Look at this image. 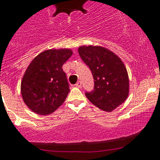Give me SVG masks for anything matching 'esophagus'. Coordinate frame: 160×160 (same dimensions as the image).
Returning <instances> with one entry per match:
<instances>
[{"label": "esophagus", "instance_id": "34e87169", "mask_svg": "<svg viewBox=\"0 0 160 160\" xmlns=\"http://www.w3.org/2000/svg\"><path fill=\"white\" fill-rule=\"evenodd\" d=\"M75 87H78V88L82 87V82H80V81L78 82L75 84Z\"/></svg>", "mask_w": 160, "mask_h": 160}]
</instances>
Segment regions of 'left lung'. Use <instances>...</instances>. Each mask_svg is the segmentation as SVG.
Masks as SVG:
<instances>
[{
  "label": "left lung",
  "mask_w": 160,
  "mask_h": 160,
  "mask_svg": "<svg viewBox=\"0 0 160 160\" xmlns=\"http://www.w3.org/2000/svg\"><path fill=\"white\" fill-rule=\"evenodd\" d=\"M78 53L94 78V90L85 93L87 98L102 111H114L127 99L129 93V78L123 62L102 46H81Z\"/></svg>",
  "instance_id": "obj_1"
}]
</instances>
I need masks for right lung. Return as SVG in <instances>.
<instances>
[{
  "mask_svg": "<svg viewBox=\"0 0 160 160\" xmlns=\"http://www.w3.org/2000/svg\"><path fill=\"white\" fill-rule=\"evenodd\" d=\"M72 53L69 49H48L31 62L21 84L23 100L31 111L46 115L64 102L70 87L62 66Z\"/></svg>",
  "mask_w": 160,
  "mask_h": 160,
  "instance_id": "1",
  "label": "right lung"
}]
</instances>
